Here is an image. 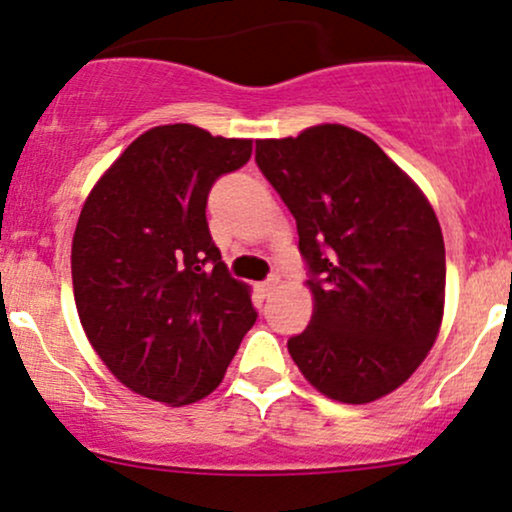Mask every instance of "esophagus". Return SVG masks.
Instances as JSON below:
<instances>
[{"label": "esophagus", "instance_id": "obj_1", "mask_svg": "<svg viewBox=\"0 0 512 512\" xmlns=\"http://www.w3.org/2000/svg\"><path fill=\"white\" fill-rule=\"evenodd\" d=\"M276 284H279V274H272L267 281H262V284H260V293H262V296L267 298L269 293H272V291L276 289Z\"/></svg>", "mask_w": 512, "mask_h": 512}]
</instances>
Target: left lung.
<instances>
[{"mask_svg":"<svg viewBox=\"0 0 512 512\" xmlns=\"http://www.w3.org/2000/svg\"><path fill=\"white\" fill-rule=\"evenodd\" d=\"M255 161L296 219L313 320L289 339L310 385L344 404L397 390L436 342L445 245L424 192L344 125L260 139Z\"/></svg>","mask_w":512,"mask_h":512,"instance_id":"8db88e82","label":"left lung"}]
</instances>
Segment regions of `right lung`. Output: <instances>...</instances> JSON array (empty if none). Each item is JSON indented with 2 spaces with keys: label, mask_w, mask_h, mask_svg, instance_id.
<instances>
[{
  "label": "right lung",
  "mask_w": 512,
  "mask_h": 512,
  "mask_svg": "<svg viewBox=\"0 0 512 512\" xmlns=\"http://www.w3.org/2000/svg\"><path fill=\"white\" fill-rule=\"evenodd\" d=\"M250 139L195 125L144 132L103 173L72 243L81 327L110 373L170 407L214 392L255 325L250 289L221 262L207 197L250 161Z\"/></svg>",
  "instance_id": "1"
}]
</instances>
